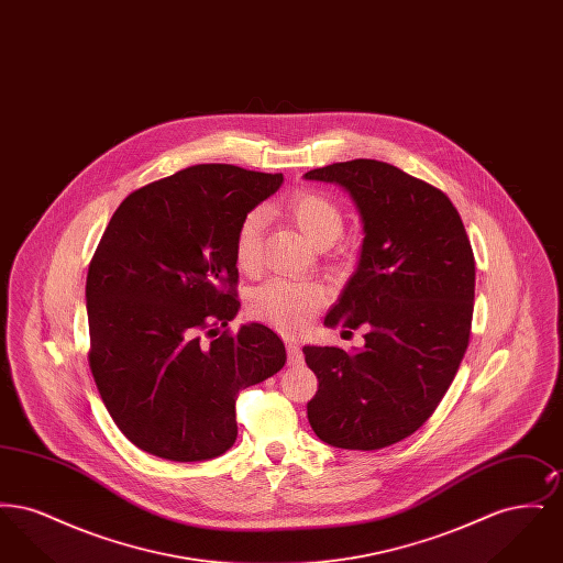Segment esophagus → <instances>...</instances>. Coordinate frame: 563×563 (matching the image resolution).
<instances>
[{
    "label": "esophagus",
    "instance_id": "obj_1",
    "mask_svg": "<svg viewBox=\"0 0 563 563\" xmlns=\"http://www.w3.org/2000/svg\"><path fill=\"white\" fill-rule=\"evenodd\" d=\"M287 358H289V365H301V363H303L301 349H299L295 342L287 344Z\"/></svg>",
    "mask_w": 563,
    "mask_h": 563
}]
</instances>
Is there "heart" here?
Instances as JSON below:
<instances>
[{
  "label": "heart",
  "instance_id": "b5f03b06",
  "mask_svg": "<svg viewBox=\"0 0 563 563\" xmlns=\"http://www.w3.org/2000/svg\"><path fill=\"white\" fill-rule=\"evenodd\" d=\"M283 209L314 246H329L344 232V213L340 205L319 189H297L283 202ZM262 236L264 213L251 211L244 214L234 244L239 268L253 272L260 266ZM324 301L327 291L317 283L274 278L251 294L249 312L253 319L268 322L283 333H297L310 324Z\"/></svg>",
  "mask_w": 563,
  "mask_h": 563
}]
</instances>
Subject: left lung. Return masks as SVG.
<instances>
[{
  "label": "left lung",
  "mask_w": 563,
  "mask_h": 563,
  "mask_svg": "<svg viewBox=\"0 0 563 563\" xmlns=\"http://www.w3.org/2000/svg\"><path fill=\"white\" fill-rule=\"evenodd\" d=\"M346 189L363 221L356 272L329 310L331 329L365 327V346H303L319 390L317 437L342 450H382L420 429L454 382L468 346L475 257L452 200L377 161L303 175Z\"/></svg>",
  "instance_id": "left-lung-1"
}]
</instances>
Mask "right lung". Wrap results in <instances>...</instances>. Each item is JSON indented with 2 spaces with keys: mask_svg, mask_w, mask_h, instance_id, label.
<instances>
[{
  "mask_svg": "<svg viewBox=\"0 0 563 563\" xmlns=\"http://www.w3.org/2000/svg\"><path fill=\"white\" fill-rule=\"evenodd\" d=\"M283 175L196 164L134 189L111 217L86 276L88 363L115 427L173 462L225 454L239 393L283 369L266 324L217 338L241 308L236 232Z\"/></svg>",
  "mask_w": 563,
  "mask_h": 563,
  "instance_id": "right-lung-1",
  "label": "right lung"
}]
</instances>
